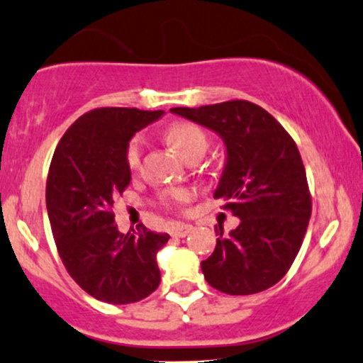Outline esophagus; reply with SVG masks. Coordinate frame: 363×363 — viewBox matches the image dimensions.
<instances>
[{
  "instance_id": "obj_1",
  "label": "esophagus",
  "mask_w": 363,
  "mask_h": 363,
  "mask_svg": "<svg viewBox=\"0 0 363 363\" xmlns=\"http://www.w3.org/2000/svg\"><path fill=\"white\" fill-rule=\"evenodd\" d=\"M192 231L191 224H174L171 229V235L176 238H186Z\"/></svg>"
}]
</instances>
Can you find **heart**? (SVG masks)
<instances>
[{
    "instance_id": "obj_1",
    "label": "heart",
    "mask_w": 363,
    "mask_h": 363,
    "mask_svg": "<svg viewBox=\"0 0 363 363\" xmlns=\"http://www.w3.org/2000/svg\"><path fill=\"white\" fill-rule=\"evenodd\" d=\"M166 139L179 154L184 155L186 159L201 157L208 147V135L199 125L192 122L177 121L172 122L166 128ZM142 155V139L139 135L132 137L125 147V164L130 171L139 167ZM192 197V191L189 187H169L159 194V203L164 208H181Z\"/></svg>"
}]
</instances>
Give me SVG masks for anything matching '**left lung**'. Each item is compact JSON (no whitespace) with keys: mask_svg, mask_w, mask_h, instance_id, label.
Masks as SVG:
<instances>
[{"mask_svg":"<svg viewBox=\"0 0 363 363\" xmlns=\"http://www.w3.org/2000/svg\"><path fill=\"white\" fill-rule=\"evenodd\" d=\"M174 113L218 132L228 164L216 199L241 219L201 263L204 278L226 295H253L291 268L311 216V194L293 137L263 107L247 100L174 107Z\"/></svg>","mask_w":363,"mask_h":363,"instance_id":"obj_1","label":"left lung"}]
</instances>
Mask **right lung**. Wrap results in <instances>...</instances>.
<instances>
[{"label": "right lung", "mask_w": 363, "mask_h": 363, "mask_svg": "<svg viewBox=\"0 0 363 363\" xmlns=\"http://www.w3.org/2000/svg\"><path fill=\"white\" fill-rule=\"evenodd\" d=\"M162 110L100 107L77 118L55 149L47 179L53 240L82 290L105 303L127 305L157 290L155 255L169 235L140 226L123 235L113 199L130 184L125 147Z\"/></svg>", "instance_id": "right-lung-1"}]
</instances>
